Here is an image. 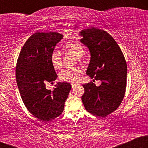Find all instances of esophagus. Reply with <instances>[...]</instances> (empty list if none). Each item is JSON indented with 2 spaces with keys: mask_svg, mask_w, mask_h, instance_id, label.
<instances>
[{
  "mask_svg": "<svg viewBox=\"0 0 148 148\" xmlns=\"http://www.w3.org/2000/svg\"><path fill=\"white\" fill-rule=\"evenodd\" d=\"M71 85H72V88H74L76 86H78V85H79V84H76V83H72V84H71Z\"/></svg>",
  "mask_w": 148,
  "mask_h": 148,
  "instance_id": "1",
  "label": "esophagus"
}]
</instances>
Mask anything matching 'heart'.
Masks as SVG:
<instances>
[{
	"instance_id": "obj_1",
	"label": "heart",
	"mask_w": 148,
	"mask_h": 148,
	"mask_svg": "<svg viewBox=\"0 0 148 148\" xmlns=\"http://www.w3.org/2000/svg\"><path fill=\"white\" fill-rule=\"evenodd\" d=\"M67 51L72 52L77 58H81L84 55L85 49L84 46L79 42H72L64 46ZM50 60L54 69H59L62 66V55L60 51L54 49L50 56ZM83 72V69L79 67H66L59 73V79L64 82H76L80 75Z\"/></svg>"
}]
</instances>
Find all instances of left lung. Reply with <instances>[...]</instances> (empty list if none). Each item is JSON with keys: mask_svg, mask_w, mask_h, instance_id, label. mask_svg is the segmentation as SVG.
<instances>
[{"mask_svg": "<svg viewBox=\"0 0 148 148\" xmlns=\"http://www.w3.org/2000/svg\"><path fill=\"white\" fill-rule=\"evenodd\" d=\"M81 43L90 52L86 74L101 81L99 86L92 82L83 85L81 97L86 111L105 117L118 108L127 86V62L117 42L107 32L96 28L82 30Z\"/></svg>", "mask_w": 148, "mask_h": 148, "instance_id": "8db88e82", "label": "left lung"}]
</instances>
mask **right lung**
<instances>
[{
    "label": "right lung",
    "instance_id": "1",
    "mask_svg": "<svg viewBox=\"0 0 148 148\" xmlns=\"http://www.w3.org/2000/svg\"><path fill=\"white\" fill-rule=\"evenodd\" d=\"M63 37L58 33H35L22 47L16 67V79L21 99L28 111L43 122L62 114L72 86L58 82L53 90L46 88L58 76L50 60L56 45Z\"/></svg>",
    "mask_w": 148,
    "mask_h": 148
}]
</instances>
